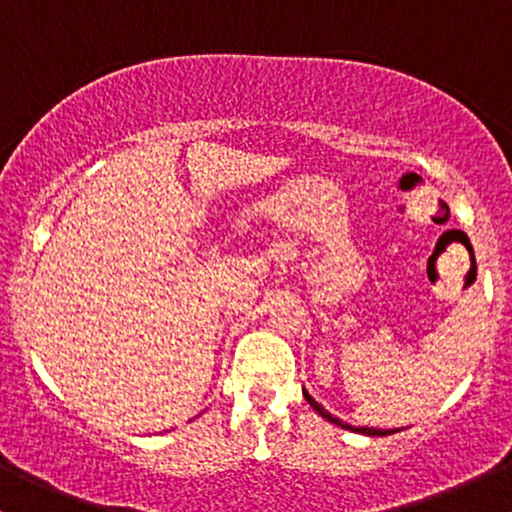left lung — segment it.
Returning <instances> with one entry per match:
<instances>
[{"label":"left lung","instance_id":"left-lung-1","mask_svg":"<svg viewBox=\"0 0 512 512\" xmlns=\"http://www.w3.org/2000/svg\"><path fill=\"white\" fill-rule=\"evenodd\" d=\"M303 397L308 399L310 407H313V409L317 411V414L322 416V419H327V421H330V424H334V426H342V428H346V431L363 433V436H390V433H395V431H385V428H368V426H351V424H344L342 419H337V416H332L330 411H327L325 407H322V404H317L315 399L308 395V390H303Z\"/></svg>","mask_w":512,"mask_h":512}]
</instances>
